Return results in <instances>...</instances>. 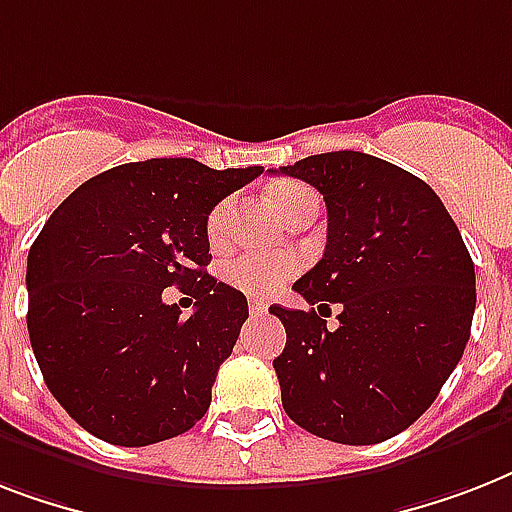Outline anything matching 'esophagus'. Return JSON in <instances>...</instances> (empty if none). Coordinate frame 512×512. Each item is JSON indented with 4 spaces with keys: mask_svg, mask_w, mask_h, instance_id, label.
<instances>
[{
    "mask_svg": "<svg viewBox=\"0 0 512 512\" xmlns=\"http://www.w3.org/2000/svg\"><path fill=\"white\" fill-rule=\"evenodd\" d=\"M265 311H268V305H265L263 300H255V297L249 300V313H252V316H265Z\"/></svg>",
    "mask_w": 512,
    "mask_h": 512,
    "instance_id": "34e87169",
    "label": "esophagus"
}]
</instances>
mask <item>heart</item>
<instances>
[{
	"instance_id": "b5f03b06",
	"label": "heart",
	"mask_w": 512,
	"mask_h": 512,
	"mask_svg": "<svg viewBox=\"0 0 512 512\" xmlns=\"http://www.w3.org/2000/svg\"><path fill=\"white\" fill-rule=\"evenodd\" d=\"M316 193L303 183L295 180H284V183L271 185L268 191V204H271L279 215L305 199H313ZM233 201L223 199L220 204L212 207L207 215V236L212 244H220L228 233V220H231ZM300 271V260L289 252H244V255L233 257L223 265L225 284H231L239 292L255 297H271L279 292L295 273Z\"/></svg>"
}]
</instances>
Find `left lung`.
I'll list each match as a JSON object with an SVG mask.
<instances>
[{
    "label": "left lung",
    "mask_w": 512,
    "mask_h": 512,
    "mask_svg": "<svg viewBox=\"0 0 512 512\" xmlns=\"http://www.w3.org/2000/svg\"><path fill=\"white\" fill-rule=\"evenodd\" d=\"M327 201V249L295 281L319 311L273 305L287 345L273 369L289 420L327 441L369 446L406 430L468 345L476 268L428 183L358 151L279 167ZM341 305L338 327L323 313Z\"/></svg>",
    "instance_id": "1"
}]
</instances>
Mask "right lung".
I'll return each instance as SVG.
<instances>
[{"instance_id": "1", "label": "right lung", "mask_w": 512, "mask_h": 512, "mask_svg": "<svg viewBox=\"0 0 512 512\" xmlns=\"http://www.w3.org/2000/svg\"><path fill=\"white\" fill-rule=\"evenodd\" d=\"M263 167L196 159L119 164L82 183L28 249V337L44 382L87 433L148 446L207 414L247 297L204 273L207 215ZM197 297L179 319L161 292Z\"/></svg>"}]
</instances>
